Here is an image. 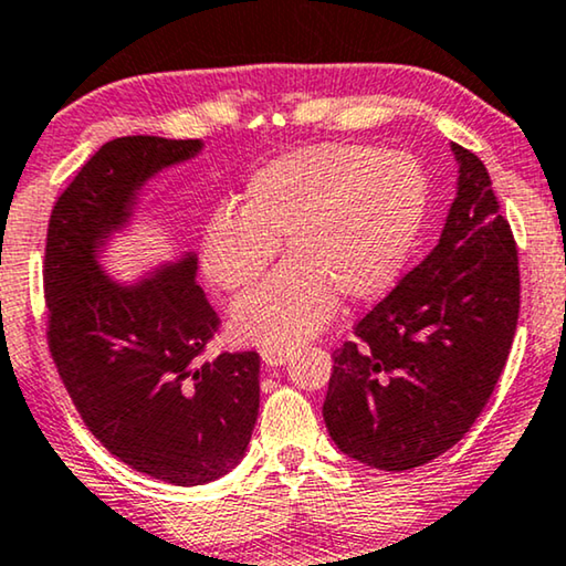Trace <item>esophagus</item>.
Masks as SVG:
<instances>
[{"instance_id":"34e87169","label":"esophagus","mask_w":566,"mask_h":566,"mask_svg":"<svg viewBox=\"0 0 566 566\" xmlns=\"http://www.w3.org/2000/svg\"><path fill=\"white\" fill-rule=\"evenodd\" d=\"M292 348H282V346H269V348H261V359L269 366H282L286 359H290Z\"/></svg>"}]
</instances>
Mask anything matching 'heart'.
<instances>
[{"instance_id": "heart-1", "label": "heart", "mask_w": 566, "mask_h": 566, "mask_svg": "<svg viewBox=\"0 0 566 566\" xmlns=\"http://www.w3.org/2000/svg\"><path fill=\"white\" fill-rule=\"evenodd\" d=\"M428 210L418 158L354 143H321L253 174L238 212H214L202 266L222 292L266 272L282 243L286 264L230 313L238 344L294 346L333 321L338 297L369 302L400 274Z\"/></svg>"}]
</instances>
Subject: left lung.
Listing matches in <instances>:
<instances>
[{
    "label": "left lung",
    "instance_id": "left-lung-1",
    "mask_svg": "<svg viewBox=\"0 0 566 566\" xmlns=\"http://www.w3.org/2000/svg\"><path fill=\"white\" fill-rule=\"evenodd\" d=\"M459 192L439 245L333 352L323 402L348 457L405 472L464 439L495 389L521 310L518 245L490 174L453 143Z\"/></svg>",
    "mask_w": 566,
    "mask_h": 566
}]
</instances>
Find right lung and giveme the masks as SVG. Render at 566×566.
<instances>
[{
  "label": "right lung",
  "mask_w": 566,
  "mask_h": 566,
  "mask_svg": "<svg viewBox=\"0 0 566 566\" xmlns=\"http://www.w3.org/2000/svg\"><path fill=\"white\" fill-rule=\"evenodd\" d=\"M200 140L127 135L102 146L48 220V352L86 428L138 472L179 488L212 482L245 453L259 416L256 352L202 361L220 317L195 284V256L117 286L94 251L125 222L143 181Z\"/></svg>",
  "instance_id": "add662e5"
}]
</instances>
